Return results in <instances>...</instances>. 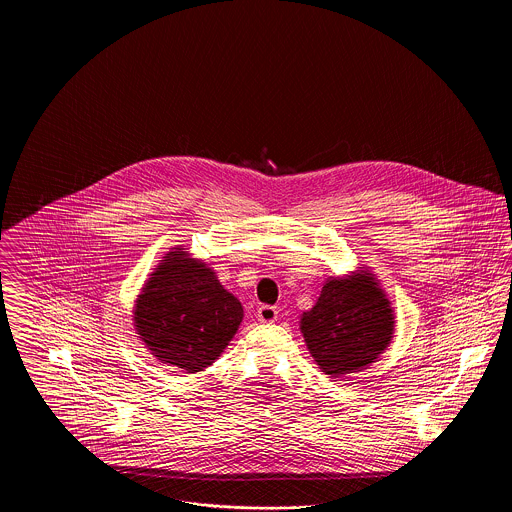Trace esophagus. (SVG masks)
I'll list each match as a JSON object with an SVG mask.
<instances>
[{
    "label": "esophagus",
    "instance_id": "34e87169",
    "mask_svg": "<svg viewBox=\"0 0 512 512\" xmlns=\"http://www.w3.org/2000/svg\"><path fill=\"white\" fill-rule=\"evenodd\" d=\"M257 318H259L261 322H274V320L278 318V311H276V307H272V305H261V307L257 309Z\"/></svg>",
    "mask_w": 512,
    "mask_h": 512
}]
</instances>
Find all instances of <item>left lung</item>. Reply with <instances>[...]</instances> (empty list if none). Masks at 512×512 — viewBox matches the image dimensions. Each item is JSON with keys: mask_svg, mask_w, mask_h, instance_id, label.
<instances>
[{"mask_svg": "<svg viewBox=\"0 0 512 512\" xmlns=\"http://www.w3.org/2000/svg\"><path fill=\"white\" fill-rule=\"evenodd\" d=\"M393 324L390 299L365 268L343 278H328L315 307L301 315L299 326L318 368L340 378L376 363L390 347Z\"/></svg>", "mask_w": 512, "mask_h": 512, "instance_id": "1", "label": "left lung"}]
</instances>
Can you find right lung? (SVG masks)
Instances as JSON below:
<instances>
[{"instance_id":"1","label":"right lung","mask_w":512,"mask_h":512,"mask_svg":"<svg viewBox=\"0 0 512 512\" xmlns=\"http://www.w3.org/2000/svg\"><path fill=\"white\" fill-rule=\"evenodd\" d=\"M242 318V303L222 288L213 268L182 247L149 274L134 307V328L151 355L188 372L213 365Z\"/></svg>"}]
</instances>
